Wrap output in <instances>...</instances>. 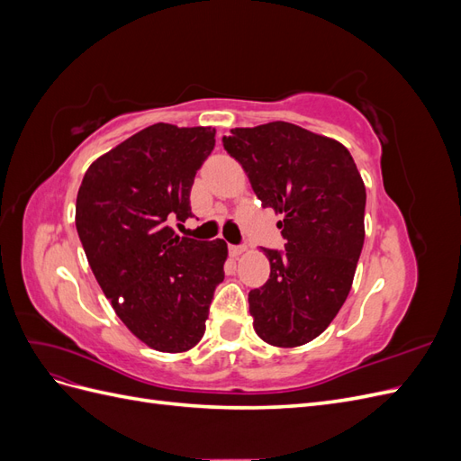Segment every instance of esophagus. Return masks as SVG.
Wrapping results in <instances>:
<instances>
[{"label": "esophagus", "mask_w": 461, "mask_h": 461, "mask_svg": "<svg viewBox=\"0 0 461 461\" xmlns=\"http://www.w3.org/2000/svg\"><path fill=\"white\" fill-rule=\"evenodd\" d=\"M229 252H230L232 258H239L246 252V248L244 246H229Z\"/></svg>", "instance_id": "obj_1"}]
</instances>
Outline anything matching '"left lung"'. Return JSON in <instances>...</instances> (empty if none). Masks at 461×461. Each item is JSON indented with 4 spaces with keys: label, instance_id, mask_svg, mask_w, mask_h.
<instances>
[{
    "label": "left lung",
    "instance_id": "8db88e82",
    "mask_svg": "<svg viewBox=\"0 0 461 461\" xmlns=\"http://www.w3.org/2000/svg\"><path fill=\"white\" fill-rule=\"evenodd\" d=\"M222 146L242 165L263 207L281 213L285 249H265L271 275L248 294L258 337L308 344L350 294L366 239V185L340 142L273 121L232 129Z\"/></svg>",
    "mask_w": 461,
    "mask_h": 461
}]
</instances>
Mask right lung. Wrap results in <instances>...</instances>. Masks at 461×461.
Returning a JSON list of instances; mask_svg holds the SVG:
<instances>
[{
    "mask_svg": "<svg viewBox=\"0 0 461 461\" xmlns=\"http://www.w3.org/2000/svg\"><path fill=\"white\" fill-rule=\"evenodd\" d=\"M215 146L212 127L158 122L97 158L77 196V230L117 317L146 346L178 354L205 330L225 278V240L178 236L192 217L190 190Z\"/></svg>",
    "mask_w": 461,
    "mask_h": 461,
    "instance_id": "add662e5",
    "label": "right lung"
}]
</instances>
